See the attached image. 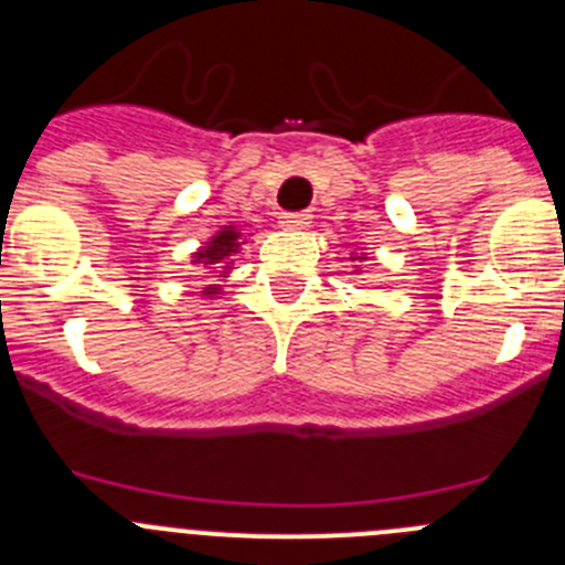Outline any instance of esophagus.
<instances>
[{
    "label": "esophagus",
    "instance_id": "obj_1",
    "mask_svg": "<svg viewBox=\"0 0 565 565\" xmlns=\"http://www.w3.org/2000/svg\"><path fill=\"white\" fill-rule=\"evenodd\" d=\"M279 224H282V230H305V226H310V212H288Z\"/></svg>",
    "mask_w": 565,
    "mask_h": 565
}]
</instances>
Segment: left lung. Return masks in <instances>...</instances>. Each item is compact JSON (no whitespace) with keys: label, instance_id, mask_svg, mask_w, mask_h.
Segmentation results:
<instances>
[{"label":"left lung","instance_id":"left-lung-1","mask_svg":"<svg viewBox=\"0 0 565 565\" xmlns=\"http://www.w3.org/2000/svg\"><path fill=\"white\" fill-rule=\"evenodd\" d=\"M350 260H366V257H364V255H361V257H350Z\"/></svg>","mask_w":565,"mask_h":565}]
</instances>
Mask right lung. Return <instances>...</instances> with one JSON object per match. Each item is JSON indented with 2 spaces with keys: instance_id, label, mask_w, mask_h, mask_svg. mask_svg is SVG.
Returning <instances> with one entry per match:
<instances>
[{
  "instance_id": "obj_1",
  "label": "right lung",
  "mask_w": 565,
  "mask_h": 565,
  "mask_svg": "<svg viewBox=\"0 0 565 565\" xmlns=\"http://www.w3.org/2000/svg\"><path fill=\"white\" fill-rule=\"evenodd\" d=\"M246 243V241H243ZM237 246H241V232L235 230V226H224L221 232H215L212 235V241H206L204 246L199 248L193 255V263L195 266H204L210 268V274H218V277H226V271H230V257L235 255ZM215 294H221L218 286H210L204 288V297L212 299Z\"/></svg>"
}]
</instances>
